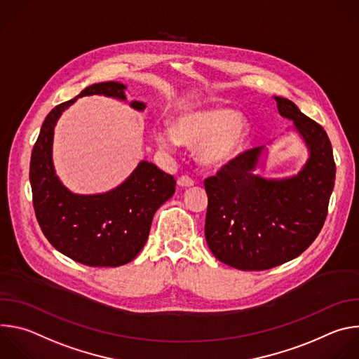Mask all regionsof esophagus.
Returning <instances> with one entry per match:
<instances>
[{
    "instance_id": "34e87169",
    "label": "esophagus",
    "mask_w": 359,
    "mask_h": 359,
    "mask_svg": "<svg viewBox=\"0 0 359 359\" xmlns=\"http://www.w3.org/2000/svg\"><path fill=\"white\" fill-rule=\"evenodd\" d=\"M177 184L180 187H191L194 184V180L191 177H189V176H182V177L177 179Z\"/></svg>"
}]
</instances>
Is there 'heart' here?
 <instances>
[{
  "instance_id": "heart-1",
  "label": "heart",
  "mask_w": 359,
  "mask_h": 359,
  "mask_svg": "<svg viewBox=\"0 0 359 359\" xmlns=\"http://www.w3.org/2000/svg\"><path fill=\"white\" fill-rule=\"evenodd\" d=\"M248 137V122L233 109L206 107L182 114L173 128L158 126L155 139L163 149L179 143L198 147V159L208 168L230 165L244 150Z\"/></svg>"
}]
</instances>
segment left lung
I'll use <instances>...</instances> for the list:
<instances>
[{"label": "left lung", "mask_w": 359, "mask_h": 359, "mask_svg": "<svg viewBox=\"0 0 359 359\" xmlns=\"http://www.w3.org/2000/svg\"><path fill=\"white\" fill-rule=\"evenodd\" d=\"M274 99L280 115L294 122L310 150L301 172L280 180L254 175L262 146L240 153L204 180L208 245L217 260L243 271L281 266L309 248L324 226L335 182L332 146L324 128L294 102Z\"/></svg>", "instance_id": "8db88e82"}]
</instances>
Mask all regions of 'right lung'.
Wrapping results in <instances>:
<instances>
[{
  "label": "right lung",
  "instance_id": "add662e5",
  "mask_svg": "<svg viewBox=\"0 0 359 359\" xmlns=\"http://www.w3.org/2000/svg\"><path fill=\"white\" fill-rule=\"evenodd\" d=\"M121 82H100L55 107L45 118L34 144L29 182L38 224L60 252L89 267H119L132 262L147 241L153 216L175 190L172 175L142 161L116 189L102 194H75L57 177L53 165L54 128L78 97L105 95L125 100ZM132 108L144 109L143 102Z\"/></svg>",
  "mask_w": 359,
  "mask_h": 359
}]
</instances>
